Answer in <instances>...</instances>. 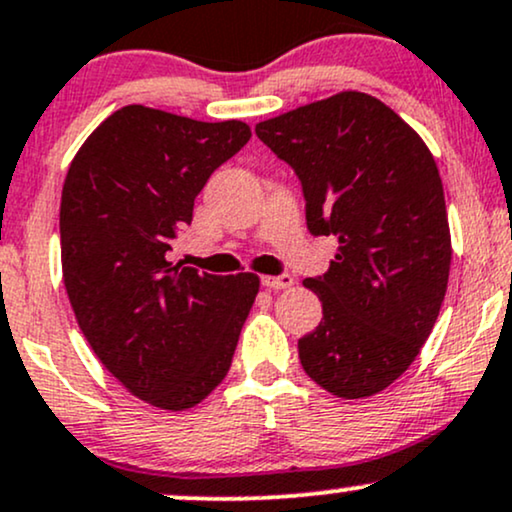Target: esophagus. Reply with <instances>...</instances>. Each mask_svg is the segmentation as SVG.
Wrapping results in <instances>:
<instances>
[{
    "mask_svg": "<svg viewBox=\"0 0 512 512\" xmlns=\"http://www.w3.org/2000/svg\"><path fill=\"white\" fill-rule=\"evenodd\" d=\"M262 286L269 288V291H283V288L293 286L291 274H279V276H262Z\"/></svg>",
    "mask_w": 512,
    "mask_h": 512,
    "instance_id": "1",
    "label": "esophagus"
}]
</instances>
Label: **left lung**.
I'll return each mask as SVG.
<instances>
[{"mask_svg": "<svg viewBox=\"0 0 512 512\" xmlns=\"http://www.w3.org/2000/svg\"><path fill=\"white\" fill-rule=\"evenodd\" d=\"M298 176L312 236L336 260L305 288L322 322L298 341L303 369L338 398L384 391L412 365L439 317L451 231L439 169L422 138L365 92H341L255 126Z\"/></svg>", "mask_w": 512, "mask_h": 512, "instance_id": "left-lung-1", "label": "left lung"}]
</instances>
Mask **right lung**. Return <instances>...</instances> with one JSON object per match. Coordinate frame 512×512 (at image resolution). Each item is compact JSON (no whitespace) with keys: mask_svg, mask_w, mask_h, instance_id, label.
<instances>
[{"mask_svg":"<svg viewBox=\"0 0 512 512\" xmlns=\"http://www.w3.org/2000/svg\"><path fill=\"white\" fill-rule=\"evenodd\" d=\"M250 140L131 104L73 157L61 190V269L78 326L133 396L162 410L207 398L231 367L255 274H197L166 260L209 176Z\"/></svg>","mask_w":512,"mask_h":512,"instance_id":"add662e5","label":"right lung"}]
</instances>
